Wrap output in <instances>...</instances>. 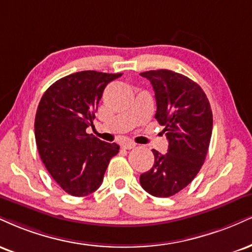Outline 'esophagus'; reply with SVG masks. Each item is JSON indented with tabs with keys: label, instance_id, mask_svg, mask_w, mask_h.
<instances>
[{
	"label": "esophagus",
	"instance_id": "1",
	"mask_svg": "<svg viewBox=\"0 0 252 252\" xmlns=\"http://www.w3.org/2000/svg\"><path fill=\"white\" fill-rule=\"evenodd\" d=\"M135 147H136V144L134 143V142H124V143H122V148L126 150L132 149V148H135Z\"/></svg>",
	"mask_w": 252,
	"mask_h": 252
}]
</instances>
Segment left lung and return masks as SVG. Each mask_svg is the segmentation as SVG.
Returning a JSON list of instances; mask_svg holds the SVG:
<instances>
[{
    "mask_svg": "<svg viewBox=\"0 0 252 252\" xmlns=\"http://www.w3.org/2000/svg\"><path fill=\"white\" fill-rule=\"evenodd\" d=\"M153 84L156 120L164 126L168 153L153 149L155 162L139 177L141 186L155 197H170L192 182L201 170L213 132V111L196 82L178 72L159 69L141 72Z\"/></svg>",
    "mask_w": 252,
    "mask_h": 252,
    "instance_id": "1",
    "label": "left lung"
}]
</instances>
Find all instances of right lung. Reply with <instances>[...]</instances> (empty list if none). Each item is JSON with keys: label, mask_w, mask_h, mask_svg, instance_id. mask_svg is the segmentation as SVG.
I'll use <instances>...</instances> for the list:
<instances>
[{"label": "right lung", "mask_w": 252, "mask_h": 252, "mask_svg": "<svg viewBox=\"0 0 252 252\" xmlns=\"http://www.w3.org/2000/svg\"><path fill=\"white\" fill-rule=\"evenodd\" d=\"M122 74L95 70L60 78L45 90L35 117L36 145L42 162L69 195L82 197L101 187L120 147L87 134L109 82Z\"/></svg>", "instance_id": "1"}]
</instances>
